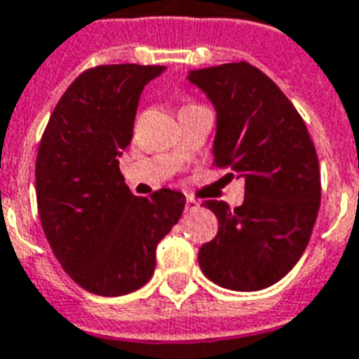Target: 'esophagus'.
Segmentation results:
<instances>
[{
	"instance_id": "esophagus-1",
	"label": "esophagus",
	"mask_w": 359,
	"mask_h": 359,
	"mask_svg": "<svg viewBox=\"0 0 359 359\" xmlns=\"http://www.w3.org/2000/svg\"><path fill=\"white\" fill-rule=\"evenodd\" d=\"M198 208V203L195 201V198L187 197V201H185V210H197Z\"/></svg>"
}]
</instances>
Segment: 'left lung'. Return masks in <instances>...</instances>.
<instances>
[{
    "label": "left lung",
    "mask_w": 359,
    "mask_h": 359,
    "mask_svg": "<svg viewBox=\"0 0 359 359\" xmlns=\"http://www.w3.org/2000/svg\"><path fill=\"white\" fill-rule=\"evenodd\" d=\"M187 80L216 109L214 164L245 180L237 208L203 203L218 218V235L201 247L198 266L224 289L271 287L300 260L318 218L321 180L312 137L283 91L248 62L191 70Z\"/></svg>",
    "instance_id": "1"
}]
</instances>
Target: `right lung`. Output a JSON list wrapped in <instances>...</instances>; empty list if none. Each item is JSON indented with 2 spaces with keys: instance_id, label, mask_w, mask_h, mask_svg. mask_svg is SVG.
Segmentation results:
<instances>
[{
  "instance_id": "right-lung-1",
  "label": "right lung",
  "mask_w": 359,
  "mask_h": 359,
  "mask_svg": "<svg viewBox=\"0 0 359 359\" xmlns=\"http://www.w3.org/2000/svg\"><path fill=\"white\" fill-rule=\"evenodd\" d=\"M164 67L103 65L59 99L36 158V197L49 247L82 289L122 297L153 277L156 245L182 218L185 197H135L118 156L133 135L143 88Z\"/></svg>"
}]
</instances>
